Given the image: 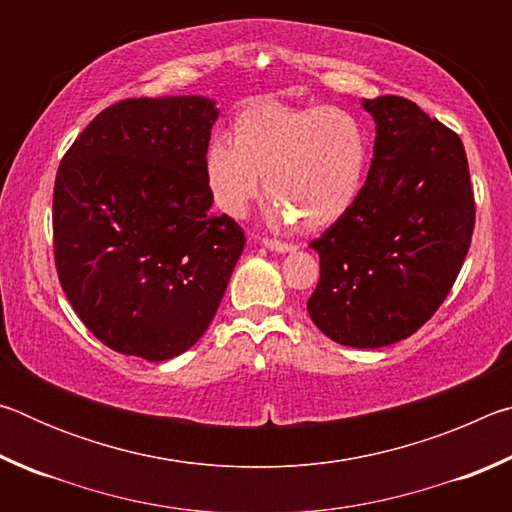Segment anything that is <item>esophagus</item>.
Returning a JSON list of instances; mask_svg holds the SVG:
<instances>
[{
  "mask_svg": "<svg viewBox=\"0 0 512 512\" xmlns=\"http://www.w3.org/2000/svg\"><path fill=\"white\" fill-rule=\"evenodd\" d=\"M264 248L273 250V253H293L296 250V246L293 244H287V241H277V239H262Z\"/></svg>",
  "mask_w": 512,
  "mask_h": 512,
  "instance_id": "1",
  "label": "esophagus"
}]
</instances>
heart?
<instances>
[{"label":"heart","instance_id":"1","mask_svg":"<svg viewBox=\"0 0 512 512\" xmlns=\"http://www.w3.org/2000/svg\"><path fill=\"white\" fill-rule=\"evenodd\" d=\"M368 164L370 133L352 110L262 99L239 112L235 137L207 142L203 176L214 205L230 216L248 212L264 176L266 221L318 230L359 201Z\"/></svg>","mask_w":512,"mask_h":512}]
</instances>
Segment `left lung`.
<instances>
[{
  "label": "left lung",
  "mask_w": 512,
  "mask_h": 512,
  "mask_svg": "<svg viewBox=\"0 0 512 512\" xmlns=\"http://www.w3.org/2000/svg\"><path fill=\"white\" fill-rule=\"evenodd\" d=\"M375 119L368 180L352 210L311 248L320 280L307 311L329 339L384 348L443 305L474 230L461 137L404 97L363 99Z\"/></svg>",
  "instance_id": "left-lung-1"
}]
</instances>
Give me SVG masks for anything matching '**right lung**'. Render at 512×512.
Listing matches in <instances>:
<instances>
[{
    "label": "right lung",
    "mask_w": 512,
    "mask_h": 512,
    "mask_svg": "<svg viewBox=\"0 0 512 512\" xmlns=\"http://www.w3.org/2000/svg\"><path fill=\"white\" fill-rule=\"evenodd\" d=\"M207 97L126 99L69 146L54 187L60 287L121 354L167 361L210 327L244 253V230L210 212Z\"/></svg>",
    "instance_id": "1"
}]
</instances>
